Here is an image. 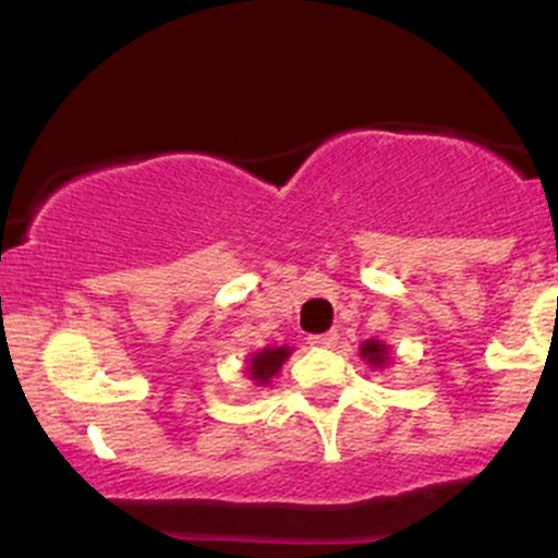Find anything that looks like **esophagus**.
I'll use <instances>...</instances> for the list:
<instances>
[{
  "mask_svg": "<svg viewBox=\"0 0 558 558\" xmlns=\"http://www.w3.org/2000/svg\"><path fill=\"white\" fill-rule=\"evenodd\" d=\"M338 336L336 332H319V336H310V345H317V349H330L336 345Z\"/></svg>",
  "mask_w": 558,
  "mask_h": 558,
  "instance_id": "34e87169",
  "label": "esophagus"
}]
</instances>
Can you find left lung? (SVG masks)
Returning a JSON list of instances; mask_svg holds the SVG:
<instances>
[{
    "mask_svg": "<svg viewBox=\"0 0 558 558\" xmlns=\"http://www.w3.org/2000/svg\"><path fill=\"white\" fill-rule=\"evenodd\" d=\"M360 354H362V360H367L373 367H386V364L390 362L388 345L380 341H364Z\"/></svg>",
    "mask_w": 558,
    "mask_h": 558,
    "instance_id": "obj_1",
    "label": "left lung"
}]
</instances>
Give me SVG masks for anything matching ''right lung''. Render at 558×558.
<instances>
[{"instance_id": "add662e5", "label": "right lung", "mask_w": 558, "mask_h": 558, "mask_svg": "<svg viewBox=\"0 0 558 558\" xmlns=\"http://www.w3.org/2000/svg\"><path fill=\"white\" fill-rule=\"evenodd\" d=\"M288 356H291V349H288V345H267V349L257 351V354L248 360L246 373L257 386H267V383L280 373V367H283Z\"/></svg>"}]
</instances>
